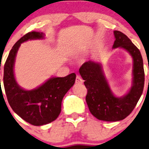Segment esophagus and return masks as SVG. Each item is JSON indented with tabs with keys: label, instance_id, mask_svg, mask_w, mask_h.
<instances>
[{
	"label": "esophagus",
	"instance_id": "1",
	"mask_svg": "<svg viewBox=\"0 0 149 149\" xmlns=\"http://www.w3.org/2000/svg\"><path fill=\"white\" fill-rule=\"evenodd\" d=\"M83 82H84V81H83L82 79L81 78L80 76H76V84H83Z\"/></svg>",
	"mask_w": 149,
	"mask_h": 149
}]
</instances>
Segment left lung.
<instances>
[{"label": "left lung", "mask_w": 149, "mask_h": 149, "mask_svg": "<svg viewBox=\"0 0 149 149\" xmlns=\"http://www.w3.org/2000/svg\"><path fill=\"white\" fill-rule=\"evenodd\" d=\"M114 35L112 48L125 49L134 61L132 86L127 94L121 97L113 94L100 63L88 61L79 69L88 91L86 102L91 113L99 120L110 122L123 120L131 114L141 97L144 85L143 60L140 50L121 32L114 31Z\"/></svg>", "instance_id": "obj_1"}]
</instances>
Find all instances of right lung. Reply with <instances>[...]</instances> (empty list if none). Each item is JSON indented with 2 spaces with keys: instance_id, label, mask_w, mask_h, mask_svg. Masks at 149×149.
Wrapping results in <instances>:
<instances>
[{
  "instance_id": "right-lung-1",
  "label": "right lung",
  "mask_w": 149,
  "mask_h": 149,
  "mask_svg": "<svg viewBox=\"0 0 149 149\" xmlns=\"http://www.w3.org/2000/svg\"><path fill=\"white\" fill-rule=\"evenodd\" d=\"M44 38L39 32H29L19 39L10 51L4 66L3 84L8 102L12 110L29 123L40 126L56 120L61 111L63 97L74 84L76 74L63 78H49L37 88L26 91L17 84L14 76V63L21 43Z\"/></svg>"
}]
</instances>
